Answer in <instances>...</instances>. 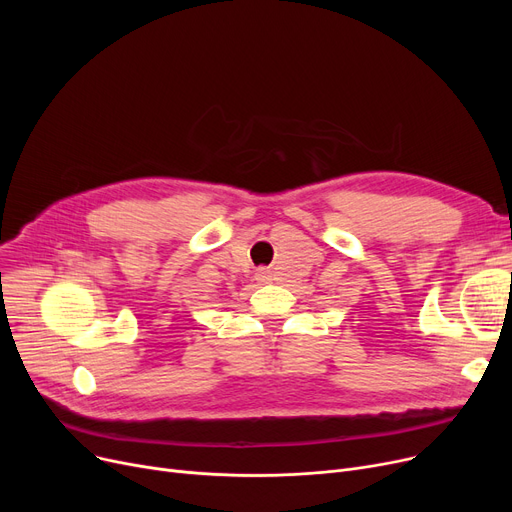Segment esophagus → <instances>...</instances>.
Wrapping results in <instances>:
<instances>
[{
	"instance_id": "34e87169",
	"label": "esophagus",
	"mask_w": 512,
	"mask_h": 512,
	"mask_svg": "<svg viewBox=\"0 0 512 512\" xmlns=\"http://www.w3.org/2000/svg\"><path fill=\"white\" fill-rule=\"evenodd\" d=\"M267 278H270L267 270H263V267H261V270H257V280H267Z\"/></svg>"
}]
</instances>
